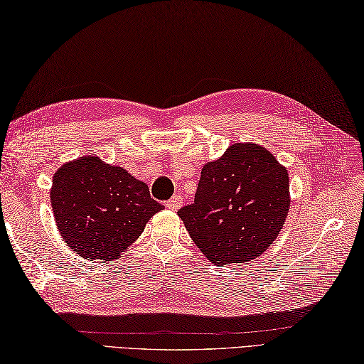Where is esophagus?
<instances>
[{"label": "esophagus", "instance_id": "obj_1", "mask_svg": "<svg viewBox=\"0 0 364 364\" xmlns=\"http://www.w3.org/2000/svg\"><path fill=\"white\" fill-rule=\"evenodd\" d=\"M165 205H166L169 210H177V208H179V207L182 205V196H181V195L173 196L171 199L166 200Z\"/></svg>", "mask_w": 364, "mask_h": 364}]
</instances>
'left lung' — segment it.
I'll return each instance as SVG.
<instances>
[{"label": "left lung", "instance_id": "obj_1", "mask_svg": "<svg viewBox=\"0 0 364 364\" xmlns=\"http://www.w3.org/2000/svg\"><path fill=\"white\" fill-rule=\"evenodd\" d=\"M288 173L269 151L238 143L200 171L195 203L179 216L213 264L260 257L284 228L289 210Z\"/></svg>", "mask_w": 364, "mask_h": 364}]
</instances>
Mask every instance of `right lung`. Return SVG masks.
I'll return each instance as SVG.
<instances>
[{
    "label": "right lung",
    "instance_id": "add662e5",
    "mask_svg": "<svg viewBox=\"0 0 364 364\" xmlns=\"http://www.w3.org/2000/svg\"><path fill=\"white\" fill-rule=\"evenodd\" d=\"M51 205L62 238L87 260L114 262L164 205L126 169L87 156L58 169Z\"/></svg>",
    "mask_w": 364,
    "mask_h": 364
}]
</instances>
